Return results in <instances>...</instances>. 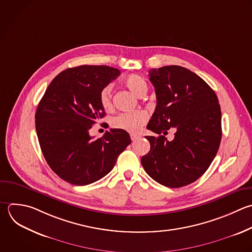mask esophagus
I'll return each instance as SVG.
<instances>
[{"label": "esophagus", "mask_w": 252, "mask_h": 252, "mask_svg": "<svg viewBox=\"0 0 252 252\" xmlns=\"http://www.w3.org/2000/svg\"><path fill=\"white\" fill-rule=\"evenodd\" d=\"M130 137H131V140H132L133 142L137 141V140L140 138V136H138V135H136V134H134V133H131V134H130Z\"/></svg>", "instance_id": "34e87169"}]
</instances>
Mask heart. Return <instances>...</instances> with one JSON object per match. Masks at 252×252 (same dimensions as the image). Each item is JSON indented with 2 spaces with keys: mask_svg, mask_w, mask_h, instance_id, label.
Listing matches in <instances>:
<instances>
[{
  "mask_svg": "<svg viewBox=\"0 0 252 252\" xmlns=\"http://www.w3.org/2000/svg\"><path fill=\"white\" fill-rule=\"evenodd\" d=\"M124 85L137 96H143L149 90L147 81L140 75H129L124 80ZM112 86L106 85L99 93V102L103 109L109 110L112 107ZM147 121V114L143 110L122 112L111 119V126L115 129L124 130L130 133L139 131Z\"/></svg>",
  "mask_w": 252,
  "mask_h": 252,
  "instance_id": "b5f03b06",
  "label": "heart"
}]
</instances>
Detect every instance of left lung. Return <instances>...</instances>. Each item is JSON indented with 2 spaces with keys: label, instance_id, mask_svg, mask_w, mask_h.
<instances>
[{
  "label": "left lung",
  "instance_id": "left-lung-1",
  "mask_svg": "<svg viewBox=\"0 0 252 252\" xmlns=\"http://www.w3.org/2000/svg\"><path fill=\"white\" fill-rule=\"evenodd\" d=\"M157 106L147 128L159 135L146 136L150 152L141 158L146 172L157 182L178 188L196 181L216 157L221 139L218 97L198 75L180 66L149 72ZM177 132L172 141L167 130Z\"/></svg>",
  "mask_w": 252,
  "mask_h": 252
}]
</instances>
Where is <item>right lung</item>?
Here are the masks:
<instances>
[{
	"instance_id": "add662e5",
	"label": "right lung",
	"mask_w": 252,
	"mask_h": 252,
	"mask_svg": "<svg viewBox=\"0 0 252 252\" xmlns=\"http://www.w3.org/2000/svg\"><path fill=\"white\" fill-rule=\"evenodd\" d=\"M120 75L108 66L83 65L57 75L35 113L42 154L51 169L74 185H88L105 176L131 143L129 134L110 129L98 139L90 129L105 115L99 93Z\"/></svg>"
}]
</instances>
